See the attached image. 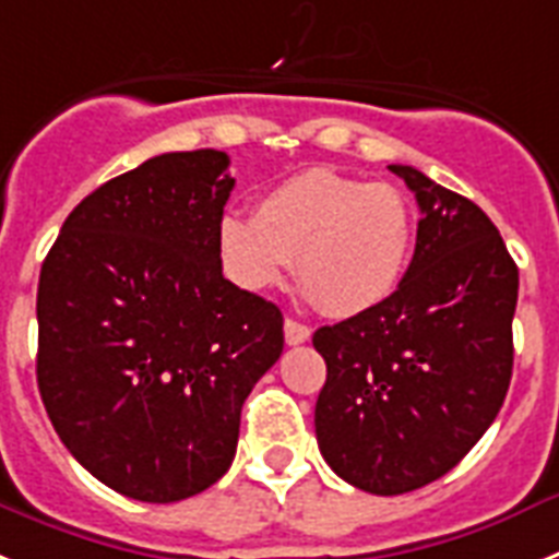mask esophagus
Wrapping results in <instances>:
<instances>
[{"label":"esophagus","mask_w":559,"mask_h":559,"mask_svg":"<svg viewBox=\"0 0 559 559\" xmlns=\"http://www.w3.org/2000/svg\"><path fill=\"white\" fill-rule=\"evenodd\" d=\"M284 337H286V343H289V346H300V343H307V340L312 337V329L304 326V323H298V320L286 318Z\"/></svg>","instance_id":"34e87169"}]
</instances>
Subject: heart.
Masks as SVG:
<instances>
[{"instance_id":"heart-1","label":"heart","mask_w":559,"mask_h":559,"mask_svg":"<svg viewBox=\"0 0 559 559\" xmlns=\"http://www.w3.org/2000/svg\"><path fill=\"white\" fill-rule=\"evenodd\" d=\"M414 207L400 188L312 168L255 202L252 219L222 216V270L247 293H270L298 270L307 298L352 318L394 295L414 250Z\"/></svg>"}]
</instances>
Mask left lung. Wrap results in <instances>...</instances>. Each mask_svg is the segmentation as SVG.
<instances>
[{
  "label": "left lung",
  "mask_w": 559,
  "mask_h": 559,
  "mask_svg": "<svg viewBox=\"0 0 559 559\" xmlns=\"http://www.w3.org/2000/svg\"><path fill=\"white\" fill-rule=\"evenodd\" d=\"M416 250L380 307L314 332L326 385L314 433L352 487L402 495L436 481L487 433L512 380L518 266L498 227L411 165Z\"/></svg>",
  "instance_id": "8db88e82"
}]
</instances>
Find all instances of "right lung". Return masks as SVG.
I'll list each match as a JSON object with an SVG mask.
<instances>
[{"label":"right lung","mask_w":559,"mask_h":559,"mask_svg":"<svg viewBox=\"0 0 559 559\" xmlns=\"http://www.w3.org/2000/svg\"><path fill=\"white\" fill-rule=\"evenodd\" d=\"M227 165L216 148L145 159L67 216L41 264L47 416L81 467L134 501L219 481L241 405L284 352L281 309L222 275Z\"/></svg>","instance_id":"right-lung-1"}]
</instances>
